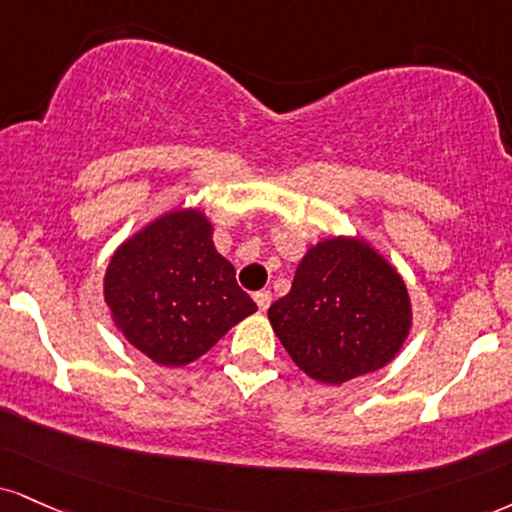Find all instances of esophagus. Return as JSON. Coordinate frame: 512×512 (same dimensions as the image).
Instances as JSON below:
<instances>
[{
    "label": "esophagus",
    "instance_id": "1",
    "mask_svg": "<svg viewBox=\"0 0 512 512\" xmlns=\"http://www.w3.org/2000/svg\"><path fill=\"white\" fill-rule=\"evenodd\" d=\"M255 303H257V307H260V312H267L269 305H272V291H257Z\"/></svg>",
    "mask_w": 512,
    "mask_h": 512
}]
</instances>
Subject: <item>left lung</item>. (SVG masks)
<instances>
[{
    "label": "left lung",
    "mask_w": 512,
    "mask_h": 512,
    "mask_svg": "<svg viewBox=\"0 0 512 512\" xmlns=\"http://www.w3.org/2000/svg\"><path fill=\"white\" fill-rule=\"evenodd\" d=\"M410 315L400 274L355 238L307 250L291 293L269 307L283 348L322 384H343L391 362L408 336Z\"/></svg>",
    "instance_id": "1"
}]
</instances>
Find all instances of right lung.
Masks as SVG:
<instances>
[{
  "instance_id": "right-lung-1",
  "label": "right lung",
  "mask_w": 512,
  "mask_h": 512,
  "mask_svg": "<svg viewBox=\"0 0 512 512\" xmlns=\"http://www.w3.org/2000/svg\"><path fill=\"white\" fill-rule=\"evenodd\" d=\"M104 300L121 334L164 367L197 360L257 310L195 209L164 214L126 240L104 276Z\"/></svg>"
}]
</instances>
